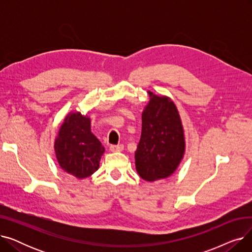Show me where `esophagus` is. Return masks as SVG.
<instances>
[{"label": "esophagus", "mask_w": 252, "mask_h": 252, "mask_svg": "<svg viewBox=\"0 0 252 252\" xmlns=\"http://www.w3.org/2000/svg\"><path fill=\"white\" fill-rule=\"evenodd\" d=\"M109 149L111 152H121L124 150V145H111Z\"/></svg>", "instance_id": "obj_1"}]
</instances>
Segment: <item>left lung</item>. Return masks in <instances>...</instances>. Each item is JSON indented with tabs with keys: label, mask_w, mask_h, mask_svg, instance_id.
<instances>
[{
	"label": "left lung",
	"mask_w": 252,
	"mask_h": 252,
	"mask_svg": "<svg viewBox=\"0 0 252 252\" xmlns=\"http://www.w3.org/2000/svg\"><path fill=\"white\" fill-rule=\"evenodd\" d=\"M150 100L142 113V134L135 152L136 169L147 182L164 180L182 161L186 143L177 106L169 97L148 91Z\"/></svg>",
	"instance_id": "8db88e82"
}]
</instances>
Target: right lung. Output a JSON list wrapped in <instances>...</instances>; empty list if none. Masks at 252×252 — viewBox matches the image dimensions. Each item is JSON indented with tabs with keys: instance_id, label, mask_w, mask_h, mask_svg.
Returning <instances> with one entry per match:
<instances>
[{
	"instance_id": "obj_1",
	"label": "right lung",
	"mask_w": 252,
	"mask_h": 252,
	"mask_svg": "<svg viewBox=\"0 0 252 252\" xmlns=\"http://www.w3.org/2000/svg\"><path fill=\"white\" fill-rule=\"evenodd\" d=\"M54 149L60 167L79 180L95 173L105 152L101 142L91 131V118L81 112H70L64 118Z\"/></svg>"
}]
</instances>
